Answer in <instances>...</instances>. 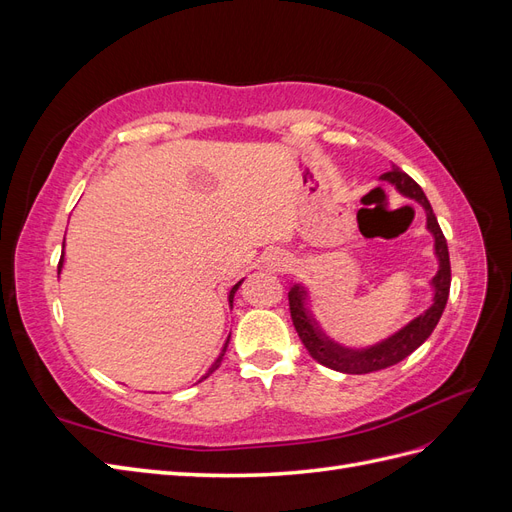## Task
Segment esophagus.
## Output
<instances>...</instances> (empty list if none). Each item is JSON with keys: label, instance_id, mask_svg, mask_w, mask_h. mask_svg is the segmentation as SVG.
I'll list each match as a JSON object with an SVG mask.
<instances>
[{"label": "esophagus", "instance_id": "esophagus-1", "mask_svg": "<svg viewBox=\"0 0 512 512\" xmlns=\"http://www.w3.org/2000/svg\"><path fill=\"white\" fill-rule=\"evenodd\" d=\"M280 265H284V262H280V258H273V265L271 267H280Z\"/></svg>", "mask_w": 512, "mask_h": 512}]
</instances>
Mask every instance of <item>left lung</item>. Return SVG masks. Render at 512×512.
I'll return each instance as SVG.
<instances>
[{
  "instance_id": "left-lung-1",
  "label": "left lung",
  "mask_w": 512,
  "mask_h": 512,
  "mask_svg": "<svg viewBox=\"0 0 512 512\" xmlns=\"http://www.w3.org/2000/svg\"><path fill=\"white\" fill-rule=\"evenodd\" d=\"M382 179L393 183L404 196L414 198L416 203H421L427 213V228L433 235V239H436V256L440 262L438 273L431 280L433 303L425 314L414 318L410 324H406L404 329H399L395 335L384 339V342L365 350H352L331 342V339L320 331L316 320L305 307V299H307L305 288L299 284L292 286L288 292L290 316L303 346L320 365L342 371V374H369V371L386 369L391 365H397L399 361H404L406 356H410L433 333V329H436V324L448 301V290H451V258H448V245L442 235V228L436 220V213H433L425 192L421 190V185H418L412 177H408L399 166H393L389 173L382 175Z\"/></svg>"
}]
</instances>
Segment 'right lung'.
<instances>
[{
    "label": "right lung",
    "instance_id": "1",
    "mask_svg": "<svg viewBox=\"0 0 512 512\" xmlns=\"http://www.w3.org/2000/svg\"><path fill=\"white\" fill-rule=\"evenodd\" d=\"M61 267H64V254H61V258H59V267H57V271H61ZM241 282H243V280H241ZM241 282H239V284H235V286H232V290H230V294H228V303H230V307H232V299H235V292L239 290ZM226 346H228V339H226ZM226 346H224V350H222V354H220V359L215 361V363L211 365V369L207 371V376H209V374H213V369H218V365L222 363V356H224V352H226ZM207 376H205V378H207Z\"/></svg>",
    "mask_w": 512,
    "mask_h": 512
}]
</instances>
